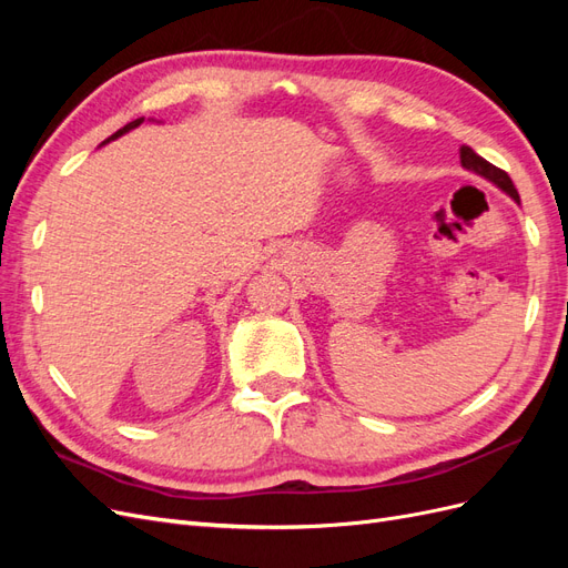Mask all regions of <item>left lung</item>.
Instances as JSON below:
<instances>
[{"instance_id": "left-lung-1", "label": "left lung", "mask_w": 568, "mask_h": 568, "mask_svg": "<svg viewBox=\"0 0 568 568\" xmlns=\"http://www.w3.org/2000/svg\"><path fill=\"white\" fill-rule=\"evenodd\" d=\"M459 161H462V168H464V170H469V173L488 180L490 184H495L497 189H500V192H505L509 199H514V201L519 203L517 186H514V182L509 180V175L505 173V170L495 168V165L488 163L486 159H480L471 146H459Z\"/></svg>"}]
</instances>
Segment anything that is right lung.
<instances>
[{
	"mask_svg": "<svg viewBox=\"0 0 568 568\" xmlns=\"http://www.w3.org/2000/svg\"><path fill=\"white\" fill-rule=\"evenodd\" d=\"M144 123V118H136V120H132V123H128L125 128H120L115 134H111L106 142H101V144H109V142H113V140H118V136H123V134H128L130 130H134V128H140Z\"/></svg>",
	"mask_w": 568,
	"mask_h": 568,
	"instance_id": "right-lung-1",
	"label": "right lung"
}]
</instances>
